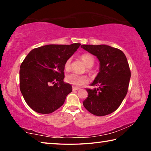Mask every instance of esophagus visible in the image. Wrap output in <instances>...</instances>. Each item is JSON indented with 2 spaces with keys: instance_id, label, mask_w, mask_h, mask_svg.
<instances>
[{
  "instance_id": "esophagus-1",
  "label": "esophagus",
  "mask_w": 151,
  "mask_h": 151,
  "mask_svg": "<svg viewBox=\"0 0 151 151\" xmlns=\"http://www.w3.org/2000/svg\"><path fill=\"white\" fill-rule=\"evenodd\" d=\"M80 89V88L79 87H76V86H73V91H78Z\"/></svg>"
}]
</instances>
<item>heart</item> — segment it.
I'll list each match as a JSON object with an SVG mask.
<instances>
[{"label":"heart","mask_w":151,"mask_h":151,"mask_svg":"<svg viewBox=\"0 0 151 151\" xmlns=\"http://www.w3.org/2000/svg\"><path fill=\"white\" fill-rule=\"evenodd\" d=\"M81 59L85 63V65L87 66V71L89 73H92L91 67L94 65V60L93 56L89 54H83L81 55ZM71 66V58H68L65 61L64 67L66 70H68L70 68ZM66 81L71 85L75 86H81L88 82V77L86 75H79L75 73H70L66 76Z\"/></svg>","instance_id":"obj_1"}]
</instances>
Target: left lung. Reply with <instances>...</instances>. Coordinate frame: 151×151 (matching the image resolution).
Segmentation results:
<instances>
[{"instance_id":"1","label":"left lung","mask_w":151,"mask_h":151,"mask_svg":"<svg viewBox=\"0 0 151 151\" xmlns=\"http://www.w3.org/2000/svg\"><path fill=\"white\" fill-rule=\"evenodd\" d=\"M81 47L100 61V72L91 84L97 87L86 88L88 95L83 105L94 115H107L119 108L127 95L131 75L127 57L122 50L105 45Z\"/></svg>"}]
</instances>
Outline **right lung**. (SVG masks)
I'll use <instances>...</instances> for the list:
<instances>
[{"instance_id":"add662e5","label":"right lung","mask_w":151,"mask_h":151,"mask_svg":"<svg viewBox=\"0 0 151 151\" xmlns=\"http://www.w3.org/2000/svg\"><path fill=\"white\" fill-rule=\"evenodd\" d=\"M80 46V43L45 45L32 49L22 61L20 89L33 111L50 114L65 103L73 88L63 81L64 65Z\"/></svg>"}]
</instances>
